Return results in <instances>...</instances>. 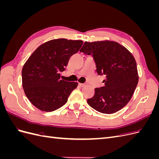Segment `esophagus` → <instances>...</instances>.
Instances as JSON below:
<instances>
[{
	"label": "esophagus",
	"instance_id": "1",
	"mask_svg": "<svg viewBox=\"0 0 159 159\" xmlns=\"http://www.w3.org/2000/svg\"><path fill=\"white\" fill-rule=\"evenodd\" d=\"M79 85L80 86V87H84V86L85 85V84H79Z\"/></svg>",
	"mask_w": 159,
	"mask_h": 159
}]
</instances>
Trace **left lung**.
I'll list each match as a JSON object with an SVG mask.
<instances>
[{
	"label": "left lung",
	"mask_w": 159,
	"mask_h": 159,
	"mask_svg": "<svg viewBox=\"0 0 159 159\" xmlns=\"http://www.w3.org/2000/svg\"><path fill=\"white\" fill-rule=\"evenodd\" d=\"M80 52L92 56L98 75L106 76L105 86L95 88L93 97L88 99L89 106L105 114L125 106L139 81L137 63L131 53L119 43L109 40L85 42Z\"/></svg>",
	"instance_id": "obj_1"
}]
</instances>
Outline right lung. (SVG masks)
<instances>
[{"label":"right lung","mask_w":159,"mask_h":159,"mask_svg":"<svg viewBox=\"0 0 159 159\" xmlns=\"http://www.w3.org/2000/svg\"><path fill=\"white\" fill-rule=\"evenodd\" d=\"M82 44V40H52L38 47L26 61L22 70V87L36 108L50 112L67 102L78 84L61 80L60 73Z\"/></svg>","instance_id":"obj_1"}]
</instances>
